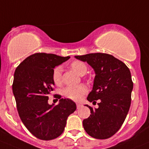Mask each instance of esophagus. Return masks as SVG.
I'll return each mask as SVG.
<instances>
[{"label": "esophagus", "mask_w": 149, "mask_h": 149, "mask_svg": "<svg viewBox=\"0 0 149 149\" xmlns=\"http://www.w3.org/2000/svg\"><path fill=\"white\" fill-rule=\"evenodd\" d=\"M76 106H77V109H79L80 107H81V103H78V102H77V103H76Z\"/></svg>", "instance_id": "34e87169"}]
</instances>
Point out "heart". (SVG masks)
<instances>
[{
	"label": "heart",
	"mask_w": 149,
	"mask_h": 149,
	"mask_svg": "<svg viewBox=\"0 0 149 149\" xmlns=\"http://www.w3.org/2000/svg\"><path fill=\"white\" fill-rule=\"evenodd\" d=\"M71 67L76 73L80 76H83L86 73L88 70L86 63L79 60H76L71 62ZM62 68L60 66H56L52 71V80L56 85H60L61 83ZM88 89L85 85L81 84L78 86H67L63 89V95L68 98L78 100L84 94L87 93Z\"/></svg>",
	"instance_id": "1"
}]
</instances>
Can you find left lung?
<instances>
[{
    "label": "left lung",
    "instance_id": "8db88e82",
    "mask_svg": "<svg viewBox=\"0 0 149 149\" xmlns=\"http://www.w3.org/2000/svg\"><path fill=\"white\" fill-rule=\"evenodd\" d=\"M75 58L87 62L94 69L93 90L87 100L91 102L100 100L98 108L86 104L91 114L83 121V128L93 138L108 139L120 130L130 109L133 89L130 69L108 54H88Z\"/></svg>",
    "mask_w": 149,
    "mask_h": 149
}]
</instances>
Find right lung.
<instances>
[{
  "label": "right lung",
  "mask_w": 149,
  "mask_h": 149,
  "mask_svg": "<svg viewBox=\"0 0 149 149\" xmlns=\"http://www.w3.org/2000/svg\"><path fill=\"white\" fill-rule=\"evenodd\" d=\"M53 54L36 53L26 58L16 68L13 93L22 123L32 134L42 140H52L63 133L66 120L76 105L70 99H60L57 105L48 103L54 91L52 71L69 59ZM58 99H56L58 100Z\"/></svg>",
  "instance_id": "add662e5"
}]
</instances>
